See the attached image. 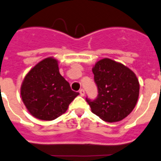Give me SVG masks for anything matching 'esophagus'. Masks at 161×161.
<instances>
[{"instance_id": "obj_1", "label": "esophagus", "mask_w": 161, "mask_h": 161, "mask_svg": "<svg viewBox=\"0 0 161 161\" xmlns=\"http://www.w3.org/2000/svg\"><path fill=\"white\" fill-rule=\"evenodd\" d=\"M79 94H80L81 96H83L85 95V92L83 89H81V90H79Z\"/></svg>"}]
</instances>
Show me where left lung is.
Instances as JSON below:
<instances>
[{
  "label": "left lung",
  "instance_id": "obj_1",
  "mask_svg": "<svg viewBox=\"0 0 161 161\" xmlns=\"http://www.w3.org/2000/svg\"><path fill=\"white\" fill-rule=\"evenodd\" d=\"M98 96L86 98L94 114L107 122L121 121L135 108L139 82L128 67L108 58L100 60L92 68Z\"/></svg>",
  "mask_w": 161,
  "mask_h": 161
}]
</instances>
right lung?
<instances>
[{
    "label": "right lung",
    "mask_w": 161,
    "mask_h": 161,
    "mask_svg": "<svg viewBox=\"0 0 161 161\" xmlns=\"http://www.w3.org/2000/svg\"><path fill=\"white\" fill-rule=\"evenodd\" d=\"M79 92L71 90L61 76L57 61L45 58L26 75L21 86V96L31 114L44 121H52L65 113Z\"/></svg>",
    "instance_id": "obj_1"
}]
</instances>
